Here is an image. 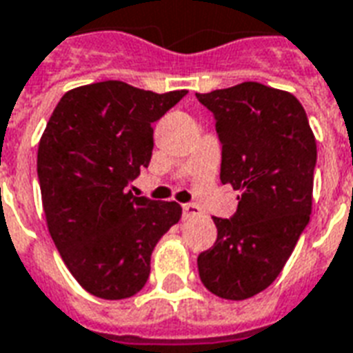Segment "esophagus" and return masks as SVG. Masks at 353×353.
<instances>
[{"label": "esophagus", "mask_w": 353, "mask_h": 353, "mask_svg": "<svg viewBox=\"0 0 353 353\" xmlns=\"http://www.w3.org/2000/svg\"><path fill=\"white\" fill-rule=\"evenodd\" d=\"M202 213L200 208H198L196 203H183V216L185 219H190V216H198Z\"/></svg>", "instance_id": "34e87169"}]
</instances>
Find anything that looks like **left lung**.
<instances>
[{
  "label": "left lung",
  "mask_w": 353,
  "mask_h": 353,
  "mask_svg": "<svg viewBox=\"0 0 353 353\" xmlns=\"http://www.w3.org/2000/svg\"><path fill=\"white\" fill-rule=\"evenodd\" d=\"M196 99L215 117L221 181L241 190L234 215L213 216L216 241L198 254V273L211 294L239 301L275 281L309 224L316 140L286 91L243 82Z\"/></svg>",
  "instance_id": "obj_1"
}]
</instances>
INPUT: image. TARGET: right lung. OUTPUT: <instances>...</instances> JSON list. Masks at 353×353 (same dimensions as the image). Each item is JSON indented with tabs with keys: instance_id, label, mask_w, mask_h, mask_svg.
<instances>
[{
	"instance_id": "1",
	"label": "right lung",
	"mask_w": 353,
	"mask_h": 353,
	"mask_svg": "<svg viewBox=\"0 0 353 353\" xmlns=\"http://www.w3.org/2000/svg\"><path fill=\"white\" fill-rule=\"evenodd\" d=\"M185 95L106 80L67 91L46 123L37 176L48 230L72 276L101 299L140 292L157 241L181 219L179 203L127 187L150 166L153 123Z\"/></svg>"
}]
</instances>
